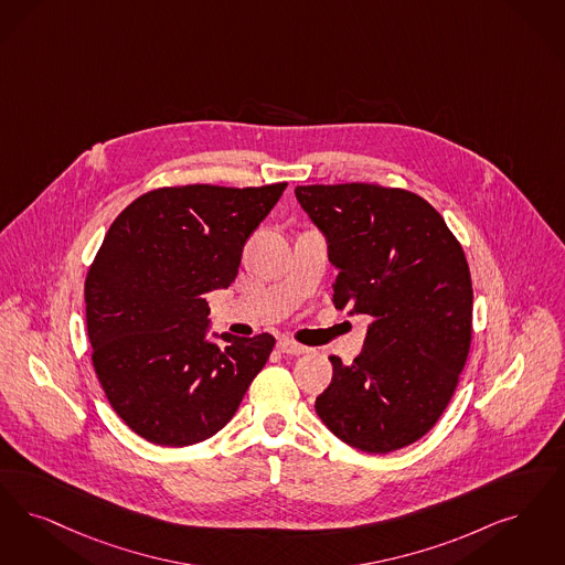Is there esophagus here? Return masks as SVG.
<instances>
[{
	"label": "esophagus",
	"instance_id": "1",
	"mask_svg": "<svg viewBox=\"0 0 565 565\" xmlns=\"http://www.w3.org/2000/svg\"><path fill=\"white\" fill-rule=\"evenodd\" d=\"M277 349H279L281 353H286V355H302V353L309 351L307 347H302V344H298V342H294V340L290 339L277 340Z\"/></svg>",
	"mask_w": 565,
	"mask_h": 565
}]
</instances>
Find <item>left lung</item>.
Wrapping results in <instances>:
<instances>
[{"label": "left lung", "mask_w": 565, "mask_h": 565, "mask_svg": "<svg viewBox=\"0 0 565 565\" xmlns=\"http://www.w3.org/2000/svg\"><path fill=\"white\" fill-rule=\"evenodd\" d=\"M339 271L334 305L367 316L362 353L332 355V383L317 397L323 425L344 444L386 454L433 429L467 363L473 284L441 214L404 189L296 186Z\"/></svg>", "instance_id": "1"}]
</instances>
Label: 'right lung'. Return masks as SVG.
Masks as SVG:
<instances>
[{"label":"right lung","mask_w":565,"mask_h":565,"mask_svg":"<svg viewBox=\"0 0 565 565\" xmlns=\"http://www.w3.org/2000/svg\"><path fill=\"white\" fill-rule=\"evenodd\" d=\"M286 186H163L109 226L86 277L92 363L119 418L147 441L212 437L269 360L271 334L207 339L205 294L235 281L246 239Z\"/></svg>","instance_id":"1"}]
</instances>
